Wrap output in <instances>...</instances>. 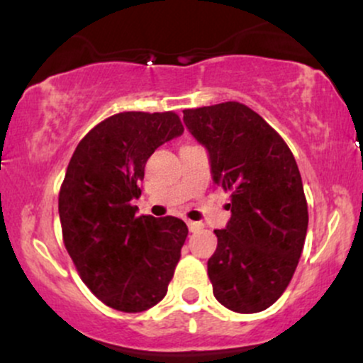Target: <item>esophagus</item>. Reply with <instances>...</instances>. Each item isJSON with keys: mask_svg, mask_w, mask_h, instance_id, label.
Here are the masks:
<instances>
[{"mask_svg": "<svg viewBox=\"0 0 363 363\" xmlns=\"http://www.w3.org/2000/svg\"><path fill=\"white\" fill-rule=\"evenodd\" d=\"M187 228H189V232H199L203 228V225L198 222H187Z\"/></svg>", "mask_w": 363, "mask_h": 363, "instance_id": "34e87169", "label": "esophagus"}]
</instances>
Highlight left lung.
<instances>
[{
	"label": "left lung",
	"instance_id": "obj_1",
	"mask_svg": "<svg viewBox=\"0 0 363 363\" xmlns=\"http://www.w3.org/2000/svg\"><path fill=\"white\" fill-rule=\"evenodd\" d=\"M186 128L206 148L216 186L230 189V220L215 230L208 259L213 295L227 309L254 314L273 306L294 277L309 213L290 148L247 106L186 109Z\"/></svg>",
	"mask_w": 363,
	"mask_h": 363
}]
</instances>
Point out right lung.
Returning <instances> with one entry per match:
<instances>
[{
  "mask_svg": "<svg viewBox=\"0 0 363 363\" xmlns=\"http://www.w3.org/2000/svg\"><path fill=\"white\" fill-rule=\"evenodd\" d=\"M184 133L174 112H121L74 150L60 191L66 251L106 306L143 312L165 297L187 227L181 218L136 216L145 164Z\"/></svg>",
  "mask_w": 363,
  "mask_h": 363,
  "instance_id": "obj_1",
  "label": "right lung"
}]
</instances>
